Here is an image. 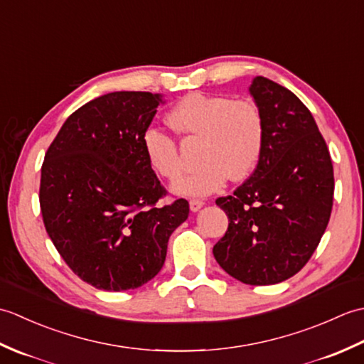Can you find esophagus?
<instances>
[{"label":"esophagus","mask_w":364,"mask_h":364,"mask_svg":"<svg viewBox=\"0 0 364 364\" xmlns=\"http://www.w3.org/2000/svg\"><path fill=\"white\" fill-rule=\"evenodd\" d=\"M205 206V202L203 200H198V198H192L191 202H189V208H191V211L192 213H197L200 208H203Z\"/></svg>","instance_id":"obj_1"}]
</instances>
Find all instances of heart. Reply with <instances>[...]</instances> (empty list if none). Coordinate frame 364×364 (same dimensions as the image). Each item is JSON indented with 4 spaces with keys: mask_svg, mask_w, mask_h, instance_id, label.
Returning a JSON list of instances; mask_svg holds the SVG:
<instances>
[{
    "mask_svg": "<svg viewBox=\"0 0 364 364\" xmlns=\"http://www.w3.org/2000/svg\"><path fill=\"white\" fill-rule=\"evenodd\" d=\"M167 120L181 136L202 137L200 167L173 184L181 196L203 197L219 191L227 178L241 181L258 166L264 149L266 127L259 107L250 100L194 92L178 102ZM142 146L150 167L166 180L183 173V162L172 136L156 127L142 134Z\"/></svg>",
    "mask_w": 364,
    "mask_h": 364,
    "instance_id": "1",
    "label": "heart"
}]
</instances>
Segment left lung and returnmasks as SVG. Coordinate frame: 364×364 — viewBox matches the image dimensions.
I'll return each mask as SVG.
<instances>
[{
  "mask_svg": "<svg viewBox=\"0 0 364 364\" xmlns=\"http://www.w3.org/2000/svg\"><path fill=\"white\" fill-rule=\"evenodd\" d=\"M250 95L264 119V149L249 180L215 200L228 230L219 266L245 284L296 275L318 249L333 206V166L311 112L291 90L257 76Z\"/></svg>",
  "mask_w": 364,
  "mask_h": 364,
  "instance_id": "1",
  "label": "left lung"
}]
</instances>
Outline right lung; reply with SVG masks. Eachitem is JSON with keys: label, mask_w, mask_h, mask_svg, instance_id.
<instances>
[{"label": "right lung", "mask_w": 364, "mask_h": 364, "mask_svg": "<svg viewBox=\"0 0 364 364\" xmlns=\"http://www.w3.org/2000/svg\"><path fill=\"white\" fill-rule=\"evenodd\" d=\"M162 103L150 92H111L76 109L45 153L43 223L60 257L97 289L150 282L167 242L188 219V200L167 196L145 158L142 134Z\"/></svg>", "instance_id": "obj_1"}]
</instances>
